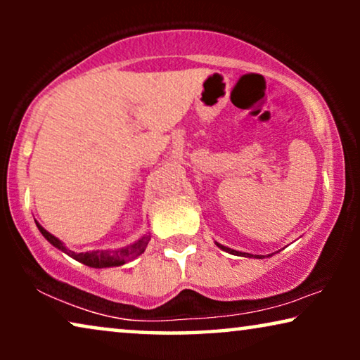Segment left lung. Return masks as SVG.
<instances>
[{"label":"left lung","mask_w":360,"mask_h":360,"mask_svg":"<svg viewBox=\"0 0 360 360\" xmlns=\"http://www.w3.org/2000/svg\"><path fill=\"white\" fill-rule=\"evenodd\" d=\"M214 244L218 245L219 249H223V250H226V252H229V254H233V255H240V257H257V259H262L264 255H254V254H249V252H240V250H234V249H229V248H226V245H223V244H219V243H216L214 240ZM267 257H270V255H267Z\"/></svg>","instance_id":"obj_1"}]
</instances>
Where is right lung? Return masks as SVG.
I'll return each instance as SVG.
<instances>
[{
	"mask_svg": "<svg viewBox=\"0 0 360 360\" xmlns=\"http://www.w3.org/2000/svg\"><path fill=\"white\" fill-rule=\"evenodd\" d=\"M36 224H37V229L41 231V234L53 245V248H57L58 250H62V252L70 255L72 259H75V260H78V262L85 264V265H88V267H93V269L120 267V265L131 262V260L139 257V255L144 252L147 244H149V240H150V234H144L142 238L137 239L136 243L126 245V248L115 249V250H91V252L77 254V252H73V250L67 249V245L63 244L60 239L49 233L47 229H44L42 226L37 223V221H36Z\"/></svg>",
	"mask_w": 360,
	"mask_h": 360,
	"instance_id": "right-lung-1",
	"label": "right lung"
}]
</instances>
